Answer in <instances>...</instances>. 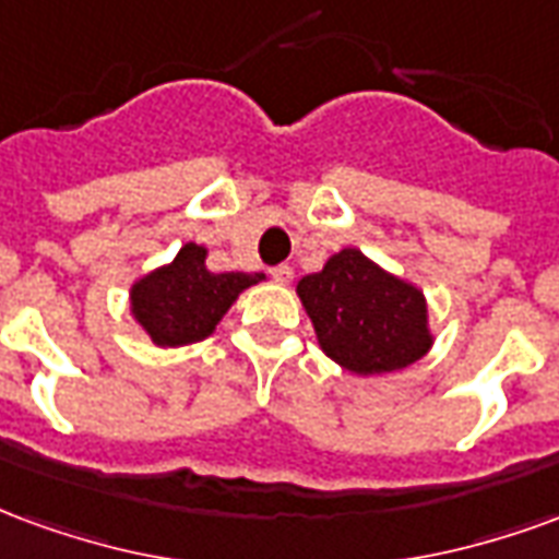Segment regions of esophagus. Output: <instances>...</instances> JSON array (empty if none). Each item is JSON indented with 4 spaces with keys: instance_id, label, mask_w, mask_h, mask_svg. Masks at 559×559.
Returning a JSON list of instances; mask_svg holds the SVG:
<instances>
[{
    "instance_id": "obj_1",
    "label": "esophagus",
    "mask_w": 559,
    "mask_h": 559,
    "mask_svg": "<svg viewBox=\"0 0 559 559\" xmlns=\"http://www.w3.org/2000/svg\"><path fill=\"white\" fill-rule=\"evenodd\" d=\"M271 276H274L280 285H285L292 280V267H288V264H276V267H271Z\"/></svg>"
}]
</instances>
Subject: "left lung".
<instances>
[{
  "label": "left lung",
  "instance_id": "1",
  "mask_svg": "<svg viewBox=\"0 0 559 559\" xmlns=\"http://www.w3.org/2000/svg\"><path fill=\"white\" fill-rule=\"evenodd\" d=\"M321 352L354 374L399 372L431 348L429 307L417 285L364 252L340 250L297 283Z\"/></svg>",
  "mask_w": 559,
  "mask_h": 559
}]
</instances>
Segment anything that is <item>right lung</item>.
I'll list each match as a JSON object with an SVG mask.
<instances>
[{
	"label": "right lung",
	"mask_w": 559,
	"mask_h": 559,
	"mask_svg": "<svg viewBox=\"0 0 559 559\" xmlns=\"http://www.w3.org/2000/svg\"><path fill=\"white\" fill-rule=\"evenodd\" d=\"M205 247L185 243L173 262L130 285V312L154 345L178 348L214 333L238 295L262 283L264 274H214L205 267Z\"/></svg>",
	"instance_id": "obj_1"
}]
</instances>
